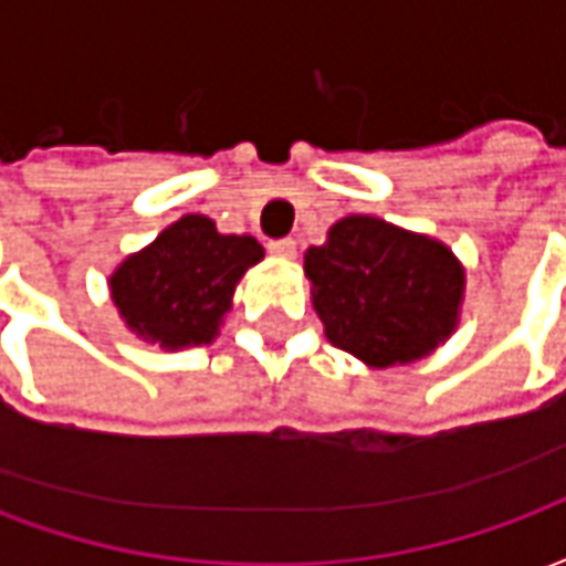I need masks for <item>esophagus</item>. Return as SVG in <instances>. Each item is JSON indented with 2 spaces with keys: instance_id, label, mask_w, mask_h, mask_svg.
<instances>
[{
  "instance_id": "34e87169",
  "label": "esophagus",
  "mask_w": 566,
  "mask_h": 566,
  "mask_svg": "<svg viewBox=\"0 0 566 566\" xmlns=\"http://www.w3.org/2000/svg\"><path fill=\"white\" fill-rule=\"evenodd\" d=\"M266 248H270V254H275V258H284V260L296 258V242L291 239V235H284V239H272Z\"/></svg>"
}]
</instances>
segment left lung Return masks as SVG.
<instances>
[{
	"mask_svg": "<svg viewBox=\"0 0 566 566\" xmlns=\"http://www.w3.org/2000/svg\"><path fill=\"white\" fill-rule=\"evenodd\" d=\"M306 275L327 339L373 367L424 357L458 324L463 270L449 248L379 218L333 223Z\"/></svg>",
	"mask_w": 566,
	"mask_h": 566,
	"instance_id": "obj_1",
	"label": "left lung"
}]
</instances>
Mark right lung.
<instances>
[{
	"label": "right lung",
	"mask_w": 566,
	"mask_h": 566,
	"mask_svg": "<svg viewBox=\"0 0 566 566\" xmlns=\"http://www.w3.org/2000/svg\"><path fill=\"white\" fill-rule=\"evenodd\" d=\"M260 258L258 239L221 235L209 218L187 214L120 263L112 275V296L142 339L163 348L211 343L235 282Z\"/></svg>",
	"instance_id": "right-lung-1"
}]
</instances>
